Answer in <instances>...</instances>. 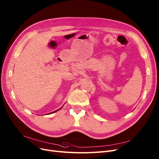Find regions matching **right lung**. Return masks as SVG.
Returning a JSON list of instances; mask_svg holds the SVG:
<instances>
[{
	"label": "right lung",
	"mask_w": 159,
	"mask_h": 159,
	"mask_svg": "<svg viewBox=\"0 0 159 159\" xmlns=\"http://www.w3.org/2000/svg\"><path fill=\"white\" fill-rule=\"evenodd\" d=\"M61 108H59V109H58V110H55V111H53V112H51V113H49L52 114V113H55V112H56V111H57L58 110H59L61 109Z\"/></svg>",
	"instance_id": "1"
}]
</instances>
